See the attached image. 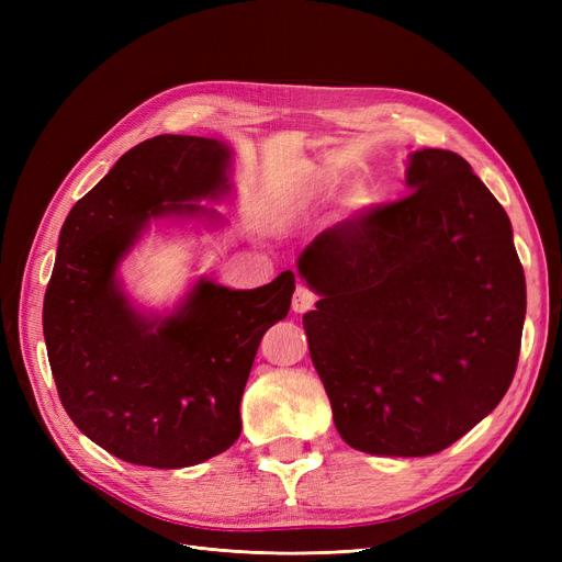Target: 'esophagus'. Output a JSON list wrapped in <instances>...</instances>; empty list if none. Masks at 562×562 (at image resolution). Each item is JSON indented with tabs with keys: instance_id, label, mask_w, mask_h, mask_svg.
<instances>
[{
	"instance_id": "obj_1",
	"label": "esophagus",
	"mask_w": 562,
	"mask_h": 562,
	"mask_svg": "<svg viewBox=\"0 0 562 562\" xmlns=\"http://www.w3.org/2000/svg\"><path fill=\"white\" fill-rule=\"evenodd\" d=\"M316 300H318V295L312 291L310 285H304V283H300L297 288H295V295H293V310L295 312H310L314 304H316Z\"/></svg>"
}]
</instances>
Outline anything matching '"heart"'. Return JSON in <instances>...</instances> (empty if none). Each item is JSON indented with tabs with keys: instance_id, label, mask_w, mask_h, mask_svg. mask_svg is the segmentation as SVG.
Segmentation results:
<instances>
[{
	"instance_id": "1",
	"label": "heart",
	"mask_w": 562,
	"mask_h": 562,
	"mask_svg": "<svg viewBox=\"0 0 562 562\" xmlns=\"http://www.w3.org/2000/svg\"><path fill=\"white\" fill-rule=\"evenodd\" d=\"M335 184V178H321V190L326 192V190H330V187ZM368 203V196H366V192H361V190H353L349 196H347V209L351 211V213H359L363 206Z\"/></svg>"
}]
</instances>
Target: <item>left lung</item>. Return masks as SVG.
Returning <instances> with one entry per match:
<instances>
[{"mask_svg": "<svg viewBox=\"0 0 562 562\" xmlns=\"http://www.w3.org/2000/svg\"><path fill=\"white\" fill-rule=\"evenodd\" d=\"M405 182L407 196L321 232L297 269L321 295L304 330L339 436L427 457L512 386L525 274L506 211L467 159L415 151Z\"/></svg>", "mask_w": 562, "mask_h": 562, "instance_id": "left-lung-1", "label": "left lung"}]
</instances>
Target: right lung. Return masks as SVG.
Masks as SVG:
<instances>
[{
    "mask_svg": "<svg viewBox=\"0 0 562 562\" xmlns=\"http://www.w3.org/2000/svg\"><path fill=\"white\" fill-rule=\"evenodd\" d=\"M229 147L157 135L128 149L65 217L44 295V339L65 413L131 464L182 469L225 452L262 335L288 316L291 269L255 291L199 281L182 307L145 318L114 271L151 217L199 215L229 190Z\"/></svg>",
    "mask_w": 562,
    "mask_h": 562,
    "instance_id": "1",
    "label": "right lung"
}]
</instances>
